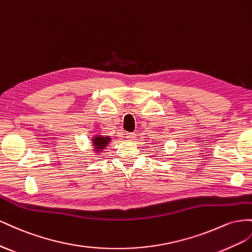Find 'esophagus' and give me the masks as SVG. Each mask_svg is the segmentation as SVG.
<instances>
[{
  "instance_id": "34e87169",
  "label": "esophagus",
  "mask_w": 252,
  "mask_h": 252,
  "mask_svg": "<svg viewBox=\"0 0 252 252\" xmlns=\"http://www.w3.org/2000/svg\"><path fill=\"white\" fill-rule=\"evenodd\" d=\"M126 138L128 140H134L136 138V136H137L135 133H126Z\"/></svg>"
}]
</instances>
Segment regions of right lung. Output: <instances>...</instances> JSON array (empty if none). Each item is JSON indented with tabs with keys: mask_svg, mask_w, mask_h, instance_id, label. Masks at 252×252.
Instances as JSON below:
<instances>
[{
	"mask_svg": "<svg viewBox=\"0 0 252 252\" xmlns=\"http://www.w3.org/2000/svg\"><path fill=\"white\" fill-rule=\"evenodd\" d=\"M110 139H111V138H109V137H102V136H96V137H95L94 139H93V142H94V146H95L96 149L102 150V149H104V148L107 146V143H109Z\"/></svg>",
	"mask_w": 252,
	"mask_h": 252,
	"instance_id": "1",
	"label": "right lung"
}]
</instances>
